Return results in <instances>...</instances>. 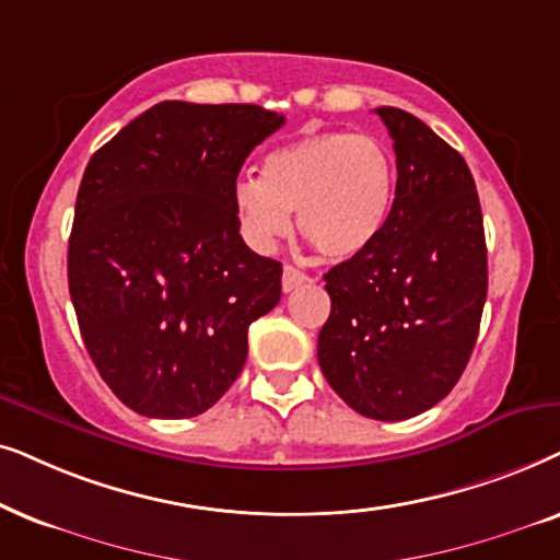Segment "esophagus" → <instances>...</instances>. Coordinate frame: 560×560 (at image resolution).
<instances>
[{
  "mask_svg": "<svg viewBox=\"0 0 560 560\" xmlns=\"http://www.w3.org/2000/svg\"><path fill=\"white\" fill-rule=\"evenodd\" d=\"M304 281H310L307 273L294 266H284V273H281V289H284V292H294V289L302 287Z\"/></svg>",
  "mask_w": 560,
  "mask_h": 560,
  "instance_id": "1",
  "label": "esophagus"
}]
</instances>
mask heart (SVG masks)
Here are the masks:
<instances>
[{
	"mask_svg": "<svg viewBox=\"0 0 560 560\" xmlns=\"http://www.w3.org/2000/svg\"><path fill=\"white\" fill-rule=\"evenodd\" d=\"M397 171L392 151L374 136L315 132L276 148L264 178L241 176L233 207L243 237L271 250L292 228L325 258H353L374 245L389 220Z\"/></svg>",
	"mask_w": 560,
	"mask_h": 560,
	"instance_id": "b5f03b06",
	"label": "heart"
}]
</instances>
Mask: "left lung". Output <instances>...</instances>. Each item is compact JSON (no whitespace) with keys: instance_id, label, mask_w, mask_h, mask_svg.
I'll list each match as a JSON object with an SVG mask.
<instances>
[{"instance_id":"1","label":"left lung","mask_w":560,"mask_h":560,"mask_svg":"<svg viewBox=\"0 0 560 560\" xmlns=\"http://www.w3.org/2000/svg\"><path fill=\"white\" fill-rule=\"evenodd\" d=\"M376 115L394 140L397 191L374 245L325 273L317 361L350 409L397 422L464 374L487 302V241L460 153L405 109Z\"/></svg>"}]
</instances>
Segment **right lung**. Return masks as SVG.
<instances>
[{"label": "right lung", "mask_w": 560, "mask_h": 560, "mask_svg": "<svg viewBox=\"0 0 560 560\" xmlns=\"http://www.w3.org/2000/svg\"><path fill=\"white\" fill-rule=\"evenodd\" d=\"M281 125L258 104L161 102L89 161L69 292L96 371L138 415L207 412L279 304L281 264L243 243L233 186Z\"/></svg>", "instance_id": "add662e5"}]
</instances>
